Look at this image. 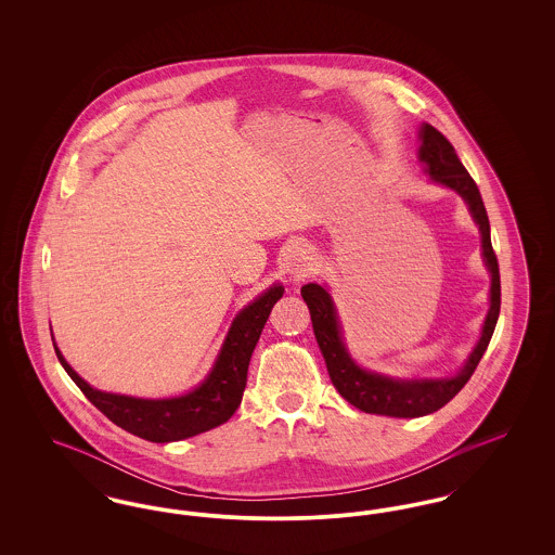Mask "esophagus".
Listing matches in <instances>:
<instances>
[{"label": "esophagus", "instance_id": "34e87169", "mask_svg": "<svg viewBox=\"0 0 555 555\" xmlns=\"http://www.w3.org/2000/svg\"><path fill=\"white\" fill-rule=\"evenodd\" d=\"M310 266H312V258H310V254H308V251H304V249H297V251H293V256H291L287 272H289V276L293 281H299V279L308 276Z\"/></svg>", "mask_w": 555, "mask_h": 555}]
</instances>
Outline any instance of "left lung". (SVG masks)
<instances>
[{
	"label": "left lung",
	"instance_id": "1",
	"mask_svg": "<svg viewBox=\"0 0 555 555\" xmlns=\"http://www.w3.org/2000/svg\"><path fill=\"white\" fill-rule=\"evenodd\" d=\"M421 141L423 145L418 152V159L423 162L424 170L430 175V179L439 185L453 189L468 204V210L473 214L480 231L482 258L491 274V306L482 324V335L473 349L468 362L464 364V369L460 370L455 376L412 378V380L360 369L345 349L341 324L328 291L320 287L318 283H308L301 287V297L310 308L318 347L324 356L335 389L358 410L366 414L391 416V418H418V416L433 414L462 391V387L475 374L482 353L487 351V345L493 337V331L500 318V306H502L500 264L491 245L489 216L485 210L475 179L468 175V170L457 158L453 145L435 127L423 125Z\"/></svg>",
	"mask_w": 555,
	"mask_h": 555
}]
</instances>
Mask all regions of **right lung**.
Instances as JSON below:
<instances>
[{"label": "right lung", "mask_w": 555, "mask_h": 555, "mask_svg": "<svg viewBox=\"0 0 555 555\" xmlns=\"http://www.w3.org/2000/svg\"><path fill=\"white\" fill-rule=\"evenodd\" d=\"M274 285L245 306L233 320L210 374L199 387L170 399H141L93 389L64 360L53 344L60 364L85 397L112 423L152 443H170L195 437L227 423L241 403L247 383V366L274 304L283 297Z\"/></svg>", "instance_id": "obj_1"}]
</instances>
